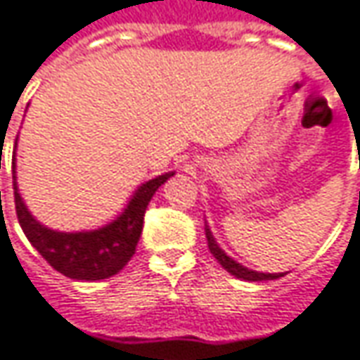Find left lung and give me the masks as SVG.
Listing matches in <instances>:
<instances>
[{
  "instance_id": "1",
  "label": "left lung",
  "mask_w": 360,
  "mask_h": 360,
  "mask_svg": "<svg viewBox=\"0 0 360 360\" xmlns=\"http://www.w3.org/2000/svg\"><path fill=\"white\" fill-rule=\"evenodd\" d=\"M207 241H208V249H210V253H212V257L219 261V263L225 267L226 271H229L231 276H235V278L245 279V281H265V279H278L285 276V274H259V271H253V269L243 267L241 263H237L235 259H231L225 251L217 245V241H214V237H212V233H210V229H208V226H207Z\"/></svg>"
}]
</instances>
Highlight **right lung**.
I'll return each instance as SVG.
<instances>
[{
  "label": "right lung",
  "mask_w": 360,
  "mask_h": 360,
  "mask_svg": "<svg viewBox=\"0 0 360 360\" xmlns=\"http://www.w3.org/2000/svg\"><path fill=\"white\" fill-rule=\"evenodd\" d=\"M174 172L162 174L141 184L129 200L123 214L103 229L89 233H58L40 225L30 212L18 192L13 176V202L18 221L38 253L58 274L70 279L97 281L119 274L134 257L135 247L143 229V214L155 190L160 188ZM1 194V192H0Z\"/></svg>",
  "instance_id": "obj_1"
}]
</instances>
